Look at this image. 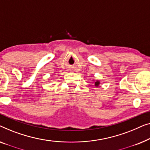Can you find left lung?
Instances as JSON below:
<instances>
[{
    "instance_id": "left-lung-1",
    "label": "left lung",
    "mask_w": 150,
    "mask_h": 150,
    "mask_svg": "<svg viewBox=\"0 0 150 150\" xmlns=\"http://www.w3.org/2000/svg\"><path fill=\"white\" fill-rule=\"evenodd\" d=\"M92 81H93V83L94 84V86H95V87H98L99 85L100 84V81H99V80H92Z\"/></svg>"
}]
</instances>
